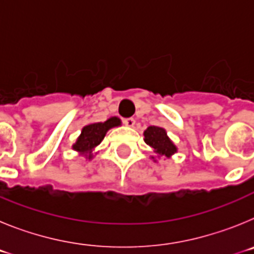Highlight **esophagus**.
Here are the masks:
<instances>
[{"mask_svg":"<svg viewBox=\"0 0 254 254\" xmlns=\"http://www.w3.org/2000/svg\"><path fill=\"white\" fill-rule=\"evenodd\" d=\"M123 123H125L126 126H128V127H133L136 121H134V118H125V120H123Z\"/></svg>","mask_w":254,"mask_h":254,"instance_id":"esophagus-1","label":"esophagus"}]
</instances>
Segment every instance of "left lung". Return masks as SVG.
I'll return each mask as SVG.
<instances>
[{
	"mask_svg": "<svg viewBox=\"0 0 254 254\" xmlns=\"http://www.w3.org/2000/svg\"><path fill=\"white\" fill-rule=\"evenodd\" d=\"M145 136V142L149 145L150 147L154 149V151L159 155V156H167L170 158L173 154L177 152V146L172 142L169 137H168L167 131L158 126H150L147 129L143 132ZM154 159V158H152Z\"/></svg>",
	"mask_w": 254,
	"mask_h": 254,
	"instance_id": "obj_1",
	"label": "left lung"
}]
</instances>
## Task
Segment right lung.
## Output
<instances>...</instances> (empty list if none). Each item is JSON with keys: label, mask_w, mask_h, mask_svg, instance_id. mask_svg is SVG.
<instances>
[{"label": "right lung", "mask_w": 254, "mask_h": 254, "mask_svg": "<svg viewBox=\"0 0 254 254\" xmlns=\"http://www.w3.org/2000/svg\"><path fill=\"white\" fill-rule=\"evenodd\" d=\"M121 126V120L117 117H112L105 122L91 123L85 126L82 128L81 134L78 136L76 142L72 145V149L80 154L85 155L87 159L93 158V150L103 141L105 133L113 127Z\"/></svg>", "instance_id": "1"}]
</instances>
